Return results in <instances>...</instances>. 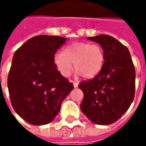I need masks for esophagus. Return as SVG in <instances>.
Here are the masks:
<instances>
[{
    "label": "esophagus",
    "instance_id": "1",
    "mask_svg": "<svg viewBox=\"0 0 146 146\" xmlns=\"http://www.w3.org/2000/svg\"><path fill=\"white\" fill-rule=\"evenodd\" d=\"M72 82H73V86H74V88H77V86H78V81H73V80H72Z\"/></svg>",
    "mask_w": 146,
    "mask_h": 146
}]
</instances>
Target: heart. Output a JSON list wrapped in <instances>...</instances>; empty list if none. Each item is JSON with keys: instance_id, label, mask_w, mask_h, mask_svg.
<instances>
[{"instance_id": "heart-1", "label": "heart", "mask_w": 146, "mask_h": 146, "mask_svg": "<svg viewBox=\"0 0 146 146\" xmlns=\"http://www.w3.org/2000/svg\"><path fill=\"white\" fill-rule=\"evenodd\" d=\"M53 62L58 72L65 77L70 76L74 68L83 77L92 79L100 73L106 62L104 50L98 44L73 42L54 54Z\"/></svg>"}]
</instances>
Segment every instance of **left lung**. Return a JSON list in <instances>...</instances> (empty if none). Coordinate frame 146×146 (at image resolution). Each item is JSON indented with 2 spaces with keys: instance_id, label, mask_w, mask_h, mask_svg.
<instances>
[{
  "instance_id": "8db88e82",
  "label": "left lung",
  "mask_w": 146,
  "mask_h": 146,
  "mask_svg": "<svg viewBox=\"0 0 146 146\" xmlns=\"http://www.w3.org/2000/svg\"><path fill=\"white\" fill-rule=\"evenodd\" d=\"M101 45L106 54L103 69L92 79L82 80V113L92 123L109 125L128 110L135 98V70L127 48L109 35L88 37Z\"/></svg>"
}]
</instances>
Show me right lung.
<instances>
[{"mask_svg":"<svg viewBox=\"0 0 146 146\" xmlns=\"http://www.w3.org/2000/svg\"><path fill=\"white\" fill-rule=\"evenodd\" d=\"M66 38L39 35L15 52L8 76L10 100L15 111L33 125H44L57 116L73 84L62 76L53 62Z\"/></svg>","mask_w":146,"mask_h":146,"instance_id":"1","label":"right lung"}]
</instances>
